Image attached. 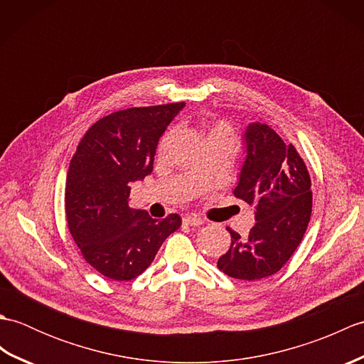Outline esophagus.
Wrapping results in <instances>:
<instances>
[{
  "mask_svg": "<svg viewBox=\"0 0 364 364\" xmlns=\"http://www.w3.org/2000/svg\"><path fill=\"white\" fill-rule=\"evenodd\" d=\"M183 222L186 223V225H191V227H198V225H202L203 223V220L200 219V218H197V215H186V218L183 219Z\"/></svg>",
  "mask_w": 364,
  "mask_h": 364,
  "instance_id": "1",
  "label": "esophagus"
}]
</instances>
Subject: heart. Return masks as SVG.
Masks as SVG:
<instances>
[{"label":"heart","mask_w":364,"mask_h":364,"mask_svg":"<svg viewBox=\"0 0 364 364\" xmlns=\"http://www.w3.org/2000/svg\"><path fill=\"white\" fill-rule=\"evenodd\" d=\"M175 136L173 129H168L167 133L161 137L159 141V151H164L167 146L172 142V139ZM205 137L208 142L213 141H219V139H227V141H233L235 142V131L231 128L230 123L223 122V120H211L205 125Z\"/></svg>","instance_id":"obj_1"}]
</instances>
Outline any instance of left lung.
<instances>
[{
	"label": "left lung",
	"mask_w": 364,
	"mask_h": 364,
	"mask_svg": "<svg viewBox=\"0 0 364 364\" xmlns=\"http://www.w3.org/2000/svg\"><path fill=\"white\" fill-rule=\"evenodd\" d=\"M247 156L235 197L255 205V223L245 237L230 230L231 245L218 267L239 280L277 274L304 237L311 218V180L294 145L266 123L255 122L244 133Z\"/></svg>",
	"instance_id": "obj_1"
}]
</instances>
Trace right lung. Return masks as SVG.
Instances as JSON below:
<instances>
[{
    "mask_svg": "<svg viewBox=\"0 0 364 364\" xmlns=\"http://www.w3.org/2000/svg\"><path fill=\"white\" fill-rule=\"evenodd\" d=\"M184 107H129L100 119L84 134L68 167L65 215L82 258L117 282L133 280L181 225L178 214L151 219L128 206L131 183L151 173L159 137Z\"/></svg>",
    "mask_w": 364,
    "mask_h": 364,
    "instance_id": "right-lung-1",
    "label": "right lung"
}]
</instances>
